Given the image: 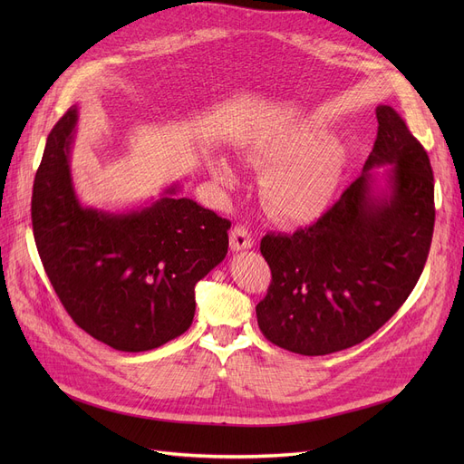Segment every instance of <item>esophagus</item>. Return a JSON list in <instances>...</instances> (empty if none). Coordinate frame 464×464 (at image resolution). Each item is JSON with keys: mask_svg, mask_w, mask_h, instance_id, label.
Segmentation results:
<instances>
[{"mask_svg": "<svg viewBox=\"0 0 464 464\" xmlns=\"http://www.w3.org/2000/svg\"><path fill=\"white\" fill-rule=\"evenodd\" d=\"M229 238H231V250L238 252V250H246L254 246V237L245 226H235L229 233Z\"/></svg>", "mask_w": 464, "mask_h": 464, "instance_id": "34e87169", "label": "esophagus"}]
</instances>
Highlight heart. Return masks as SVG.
<instances>
[{"label":"heart","instance_id":"1","mask_svg":"<svg viewBox=\"0 0 464 464\" xmlns=\"http://www.w3.org/2000/svg\"><path fill=\"white\" fill-rule=\"evenodd\" d=\"M259 156L273 163L263 184L265 199L287 222H310L322 216L334 199L346 165L344 146L329 139L320 121H303L266 139ZM210 169L218 182L235 184L227 160H214Z\"/></svg>","mask_w":464,"mask_h":464}]
</instances>
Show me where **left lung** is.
Segmentation results:
<instances>
[{"instance_id": "obj_1", "label": "left lung", "mask_w": 464, "mask_h": 464, "mask_svg": "<svg viewBox=\"0 0 464 464\" xmlns=\"http://www.w3.org/2000/svg\"><path fill=\"white\" fill-rule=\"evenodd\" d=\"M376 118L374 149L340 199L308 227L261 238L273 280L257 325L287 352L327 355L362 343L423 273L434 231L430 161L395 109L380 105ZM382 164L388 188L374 192L372 169Z\"/></svg>"}]
</instances>
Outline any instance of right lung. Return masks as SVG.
<instances>
[{
  "label": "right lung",
  "mask_w": 464,
  "mask_h": 464,
  "mask_svg": "<svg viewBox=\"0 0 464 464\" xmlns=\"http://www.w3.org/2000/svg\"><path fill=\"white\" fill-rule=\"evenodd\" d=\"M77 109L48 133L32 195L39 257L63 308L82 331L120 352H146L186 333L195 284L222 263L231 222L177 184L126 214L86 208L72 189L69 152Z\"/></svg>",
  "instance_id": "1"
}]
</instances>
